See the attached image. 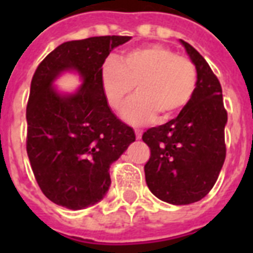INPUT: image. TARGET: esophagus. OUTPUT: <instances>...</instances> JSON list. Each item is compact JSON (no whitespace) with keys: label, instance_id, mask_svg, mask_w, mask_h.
Listing matches in <instances>:
<instances>
[{"label":"esophagus","instance_id":"obj_1","mask_svg":"<svg viewBox=\"0 0 253 253\" xmlns=\"http://www.w3.org/2000/svg\"><path fill=\"white\" fill-rule=\"evenodd\" d=\"M142 134H143L142 130H135V136H136V139L142 138Z\"/></svg>","mask_w":253,"mask_h":253}]
</instances>
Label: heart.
Masks as SVG:
<instances>
[{
	"mask_svg": "<svg viewBox=\"0 0 253 253\" xmlns=\"http://www.w3.org/2000/svg\"><path fill=\"white\" fill-rule=\"evenodd\" d=\"M136 85L138 94L122 109L131 125H144L158 117L168 121L188 106L196 93L197 69L190 59L167 45L152 43L130 49L101 67V87L107 105L118 110Z\"/></svg>",
	"mask_w": 253,
	"mask_h": 253,
	"instance_id": "obj_1",
	"label": "heart"
}]
</instances>
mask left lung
<instances>
[{"label": "left lung", "instance_id": "8db88e82", "mask_svg": "<svg viewBox=\"0 0 253 253\" xmlns=\"http://www.w3.org/2000/svg\"><path fill=\"white\" fill-rule=\"evenodd\" d=\"M197 69L192 101L174 119L143 134L151 156L146 182L159 200L189 205L202 200L215 184L226 159L227 111L218 77L194 47L181 41Z\"/></svg>", "mask_w": 253, "mask_h": 253}]
</instances>
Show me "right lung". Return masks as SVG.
<instances>
[{
  "label": "right lung",
  "instance_id": "add662e5",
  "mask_svg": "<svg viewBox=\"0 0 253 253\" xmlns=\"http://www.w3.org/2000/svg\"><path fill=\"white\" fill-rule=\"evenodd\" d=\"M131 37H93L65 42L38 65L26 109V150L39 188L49 201L80 210L102 200L111 184L109 168L135 140L101 87V67L111 49ZM67 69L84 79L77 93L61 96L52 81Z\"/></svg>",
  "mask_w": 253,
  "mask_h": 253
}]
</instances>
